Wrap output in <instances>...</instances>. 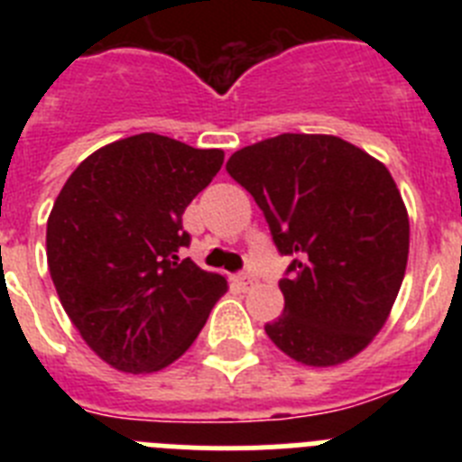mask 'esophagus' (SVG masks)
<instances>
[{
    "mask_svg": "<svg viewBox=\"0 0 462 462\" xmlns=\"http://www.w3.org/2000/svg\"><path fill=\"white\" fill-rule=\"evenodd\" d=\"M234 282L238 284V287L247 289V287H252V284H256V277L250 275V273H240V275L234 277Z\"/></svg>",
    "mask_w": 462,
    "mask_h": 462,
    "instance_id": "1",
    "label": "esophagus"
}]
</instances>
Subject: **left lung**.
Masks as SVG:
<instances>
[{"mask_svg":"<svg viewBox=\"0 0 462 462\" xmlns=\"http://www.w3.org/2000/svg\"><path fill=\"white\" fill-rule=\"evenodd\" d=\"M226 171L254 196L277 252L293 256L268 337L317 368L356 356L389 319L410 254L389 169L337 136L280 134L231 154Z\"/></svg>","mask_w":462,"mask_h":462,"instance_id":"left-lung-1","label":"left lung"}]
</instances>
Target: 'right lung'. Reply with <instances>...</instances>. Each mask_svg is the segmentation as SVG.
<instances>
[{"label": "right lung", "instance_id": "add662e5", "mask_svg": "<svg viewBox=\"0 0 462 462\" xmlns=\"http://www.w3.org/2000/svg\"><path fill=\"white\" fill-rule=\"evenodd\" d=\"M224 164L159 134L104 145L69 175L48 217V268L69 319L122 373H154L201 333L226 280L182 250V212Z\"/></svg>", "mask_w": 462, "mask_h": 462}]
</instances>
